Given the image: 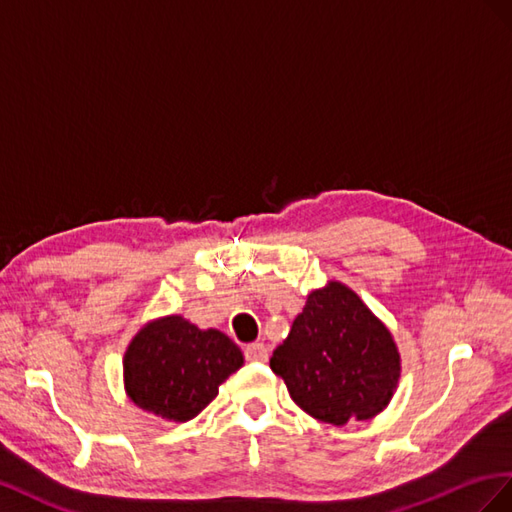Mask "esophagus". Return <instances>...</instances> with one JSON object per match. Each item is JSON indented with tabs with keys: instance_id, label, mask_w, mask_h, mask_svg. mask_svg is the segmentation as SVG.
<instances>
[{
	"instance_id": "esophagus-1",
	"label": "esophagus",
	"mask_w": 512,
	"mask_h": 512,
	"mask_svg": "<svg viewBox=\"0 0 512 512\" xmlns=\"http://www.w3.org/2000/svg\"><path fill=\"white\" fill-rule=\"evenodd\" d=\"M244 356H246V360H251V362H266L268 360V347L264 343H259V341L248 343L244 347Z\"/></svg>"
}]
</instances>
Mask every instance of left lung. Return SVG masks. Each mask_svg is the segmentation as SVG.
I'll list each match as a JSON object with an SVG mask.
<instances>
[{"label":"left lung","instance_id":"obj_1","mask_svg":"<svg viewBox=\"0 0 512 512\" xmlns=\"http://www.w3.org/2000/svg\"><path fill=\"white\" fill-rule=\"evenodd\" d=\"M270 369L306 414L341 427L369 420L390 403L401 356L390 330L356 291L330 281L306 298Z\"/></svg>","mask_w":512,"mask_h":512}]
</instances>
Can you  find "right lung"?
Returning <instances> with one entry per match:
<instances>
[{"mask_svg": "<svg viewBox=\"0 0 512 512\" xmlns=\"http://www.w3.org/2000/svg\"><path fill=\"white\" fill-rule=\"evenodd\" d=\"M244 362L221 330H201L182 315L150 321L124 354L128 399L165 420L186 422L208 407L218 386Z\"/></svg>", "mask_w": 512, "mask_h": 512, "instance_id": "1", "label": "right lung"}]
</instances>
